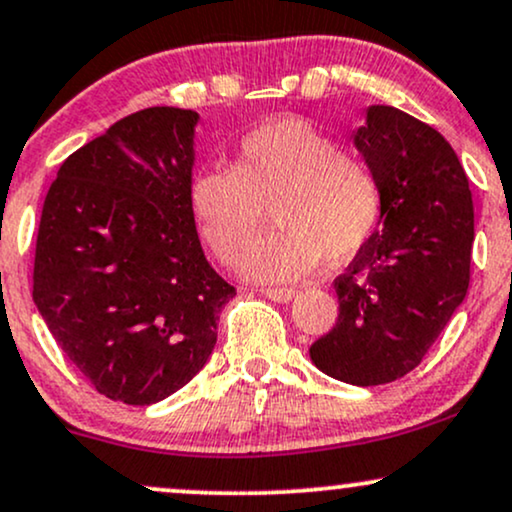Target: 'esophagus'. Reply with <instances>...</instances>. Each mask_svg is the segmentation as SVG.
<instances>
[{"mask_svg": "<svg viewBox=\"0 0 512 512\" xmlns=\"http://www.w3.org/2000/svg\"><path fill=\"white\" fill-rule=\"evenodd\" d=\"M262 293L267 295L269 300H274V303H291L295 295H298L295 288H264Z\"/></svg>", "mask_w": 512, "mask_h": 512, "instance_id": "34e87169", "label": "esophagus"}]
</instances>
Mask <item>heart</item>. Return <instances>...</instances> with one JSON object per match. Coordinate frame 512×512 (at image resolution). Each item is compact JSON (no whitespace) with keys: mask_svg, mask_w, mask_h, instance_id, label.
I'll use <instances>...</instances> for the list:
<instances>
[{"mask_svg":"<svg viewBox=\"0 0 512 512\" xmlns=\"http://www.w3.org/2000/svg\"><path fill=\"white\" fill-rule=\"evenodd\" d=\"M188 202L202 238L226 264L248 252L272 209L279 229L257 240L243 274L291 281L322 257L343 264L365 248L384 212V190L365 159L310 121L283 116L240 140L233 169L197 171Z\"/></svg>","mask_w":512,"mask_h":512,"instance_id":"b5f03b06","label":"heart"}]
</instances>
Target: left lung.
<instances>
[{
	"label": "left lung",
	"instance_id": "obj_1",
	"mask_svg": "<svg viewBox=\"0 0 512 512\" xmlns=\"http://www.w3.org/2000/svg\"><path fill=\"white\" fill-rule=\"evenodd\" d=\"M353 145L377 171L384 212L334 281L338 322L310 357L338 381L379 386L420 365L465 300L474 209L453 147L415 116L372 104Z\"/></svg>",
	"mask_w": 512,
	"mask_h": 512
}]
</instances>
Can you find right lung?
Instances as JSON below:
<instances>
[{"instance_id":"1","label":"right lung","mask_w":512,"mask_h":512,"mask_svg":"<svg viewBox=\"0 0 512 512\" xmlns=\"http://www.w3.org/2000/svg\"><path fill=\"white\" fill-rule=\"evenodd\" d=\"M197 121L178 107L116 121L61 164L42 207L35 305L78 372L126 405L183 389L236 295L190 212Z\"/></svg>"}]
</instances>
